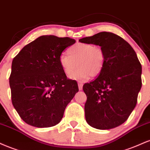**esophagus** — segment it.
Wrapping results in <instances>:
<instances>
[{
	"mask_svg": "<svg viewBox=\"0 0 150 150\" xmlns=\"http://www.w3.org/2000/svg\"><path fill=\"white\" fill-rule=\"evenodd\" d=\"M83 84L81 81H79L78 82V86H79V91H81V90L83 89Z\"/></svg>",
	"mask_w": 150,
	"mask_h": 150,
	"instance_id": "esophagus-1",
	"label": "esophagus"
}]
</instances>
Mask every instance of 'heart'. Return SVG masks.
<instances>
[{"label": "heart", "mask_w": 150, "mask_h": 150, "mask_svg": "<svg viewBox=\"0 0 150 150\" xmlns=\"http://www.w3.org/2000/svg\"><path fill=\"white\" fill-rule=\"evenodd\" d=\"M68 54L59 57V64L64 74L69 76L78 65L79 68L71 76L72 79L83 80L96 77L101 73L105 61L103 49L91 43H77L70 47Z\"/></svg>", "instance_id": "1"}]
</instances>
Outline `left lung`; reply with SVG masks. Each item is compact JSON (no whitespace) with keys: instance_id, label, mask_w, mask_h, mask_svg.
<instances>
[{"instance_id":"1","label":"left lung","mask_w":150,"mask_h":150,"mask_svg":"<svg viewBox=\"0 0 150 150\" xmlns=\"http://www.w3.org/2000/svg\"><path fill=\"white\" fill-rule=\"evenodd\" d=\"M79 41L99 45L105 54L101 73L83 86L87 96L86 120L97 129L117 127L127 120L137 104L142 87L141 64L131 45L113 33L103 31Z\"/></svg>"}]
</instances>
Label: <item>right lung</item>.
I'll return each mask as SVG.
<instances>
[{"label": "right lung", "mask_w": 150, "mask_h": 150, "mask_svg": "<svg viewBox=\"0 0 150 150\" xmlns=\"http://www.w3.org/2000/svg\"><path fill=\"white\" fill-rule=\"evenodd\" d=\"M75 43L69 37L41 36L25 45L12 60V103L27 124L47 128L60 122L79 87L67 78L59 57Z\"/></svg>", "instance_id": "right-lung-1"}]
</instances>
